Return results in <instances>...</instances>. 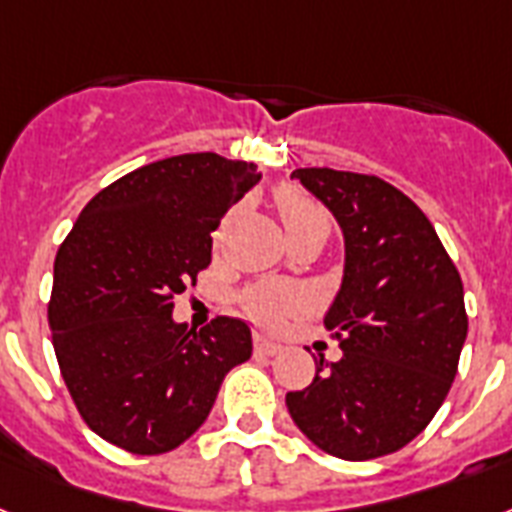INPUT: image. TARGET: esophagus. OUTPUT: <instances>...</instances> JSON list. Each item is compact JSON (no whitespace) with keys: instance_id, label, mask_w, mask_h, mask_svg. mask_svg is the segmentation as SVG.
I'll return each instance as SVG.
<instances>
[{"instance_id":"esophagus-1","label":"esophagus","mask_w":512,"mask_h":512,"mask_svg":"<svg viewBox=\"0 0 512 512\" xmlns=\"http://www.w3.org/2000/svg\"><path fill=\"white\" fill-rule=\"evenodd\" d=\"M253 345H256V353H259V356H277L282 350V345H277V342H272L264 335H256V342H253Z\"/></svg>"}]
</instances>
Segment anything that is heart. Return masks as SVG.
<instances>
[{
  "instance_id": "1",
  "label": "heart",
  "mask_w": 512,
  "mask_h": 512,
  "mask_svg": "<svg viewBox=\"0 0 512 512\" xmlns=\"http://www.w3.org/2000/svg\"><path fill=\"white\" fill-rule=\"evenodd\" d=\"M274 204H277V214H280L287 235H298V232H324L327 235L329 232V225H332L329 211L319 201L306 196L303 190H277ZM298 303H301V295L285 285H259L246 295L248 314L266 327H272V324L280 322L282 316L295 311Z\"/></svg>"
}]
</instances>
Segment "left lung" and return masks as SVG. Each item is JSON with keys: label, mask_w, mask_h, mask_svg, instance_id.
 Listing matches in <instances>:
<instances>
[{"label": "left lung", "mask_w": 512, "mask_h": 512, "mask_svg": "<svg viewBox=\"0 0 512 512\" xmlns=\"http://www.w3.org/2000/svg\"><path fill=\"white\" fill-rule=\"evenodd\" d=\"M295 180L342 230V282L324 324L342 358L287 392L295 426L342 460L390 455L445 403L468 332L463 282L426 214L382 177L329 167Z\"/></svg>", "instance_id": "8db88e82"}]
</instances>
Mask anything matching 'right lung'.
<instances>
[{
	"mask_svg": "<svg viewBox=\"0 0 512 512\" xmlns=\"http://www.w3.org/2000/svg\"><path fill=\"white\" fill-rule=\"evenodd\" d=\"M261 180L214 151L159 159L96 193L54 259V353L91 432L135 455L170 453L209 416L222 379L253 353L219 316L190 329L175 295L211 264V232Z\"/></svg>",
	"mask_w": 512,
	"mask_h": 512,
	"instance_id": "1",
	"label": "right lung"
}]
</instances>
